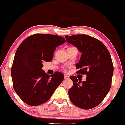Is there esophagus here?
<instances>
[{
    "label": "esophagus",
    "mask_w": 125,
    "mask_h": 125,
    "mask_svg": "<svg viewBox=\"0 0 125 125\" xmlns=\"http://www.w3.org/2000/svg\"><path fill=\"white\" fill-rule=\"evenodd\" d=\"M69 78V77L68 76H67V75H65L64 76V79H66H66H68Z\"/></svg>",
    "instance_id": "1"
}]
</instances>
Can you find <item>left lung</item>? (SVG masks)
Instances as JSON below:
<instances>
[{"mask_svg":"<svg viewBox=\"0 0 125 125\" xmlns=\"http://www.w3.org/2000/svg\"><path fill=\"white\" fill-rule=\"evenodd\" d=\"M65 38L82 53L76 73L87 75L82 82L74 76L70 77L73 86L68 91L69 99L79 108L91 109L103 101L111 88L114 72L111 55L101 41L90 35H65Z\"/></svg>","mask_w":125,"mask_h":125,"instance_id":"1","label":"left lung"}]
</instances>
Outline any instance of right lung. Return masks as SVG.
Wrapping results in <instances>:
<instances>
[{
	"label": "right lung",
	"instance_id": "right-lung-1",
	"mask_svg": "<svg viewBox=\"0 0 125 125\" xmlns=\"http://www.w3.org/2000/svg\"><path fill=\"white\" fill-rule=\"evenodd\" d=\"M65 42L59 35L35 34L18 48L11 74L14 90L25 103L33 106L44 103L64 80L61 72L48 75L42 68L44 61L52 60L57 47Z\"/></svg>",
	"mask_w": 125,
	"mask_h": 125
}]
</instances>
